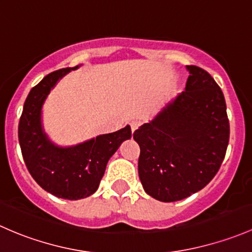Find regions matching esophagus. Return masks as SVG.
I'll use <instances>...</instances> for the list:
<instances>
[{
  "label": "esophagus",
  "instance_id": "esophagus-1",
  "mask_svg": "<svg viewBox=\"0 0 252 252\" xmlns=\"http://www.w3.org/2000/svg\"><path fill=\"white\" fill-rule=\"evenodd\" d=\"M129 125H131V129H132V132H134V131H136L137 128H138L139 126H141V121H138V120H133V121H131V124H129Z\"/></svg>",
  "mask_w": 252,
  "mask_h": 252
}]
</instances>
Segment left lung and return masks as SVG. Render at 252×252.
<instances>
[{"mask_svg":"<svg viewBox=\"0 0 252 252\" xmlns=\"http://www.w3.org/2000/svg\"><path fill=\"white\" fill-rule=\"evenodd\" d=\"M186 91L136 129L138 175L145 193L164 203L203 189L217 173L229 142L224 95L211 75L195 65Z\"/></svg>","mask_w":252,"mask_h":252,"instance_id":"left-lung-1","label":"left lung"}]
</instances>
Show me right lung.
Segmentation results:
<instances>
[{
    "label": "right lung",
    "mask_w": 252,
    "mask_h": 252,
    "mask_svg": "<svg viewBox=\"0 0 252 252\" xmlns=\"http://www.w3.org/2000/svg\"><path fill=\"white\" fill-rule=\"evenodd\" d=\"M79 66L51 72L31 88L18 128L23 159L30 175L46 191L68 200L92 195L109 159L124 141L131 138V127L127 125L72 147H59L49 141L42 127V105L57 82Z\"/></svg>",
    "instance_id": "add662e5"
}]
</instances>
